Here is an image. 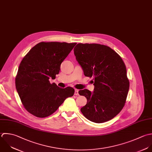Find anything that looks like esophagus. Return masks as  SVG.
Returning <instances> with one entry per match:
<instances>
[{
    "mask_svg": "<svg viewBox=\"0 0 152 152\" xmlns=\"http://www.w3.org/2000/svg\"><path fill=\"white\" fill-rule=\"evenodd\" d=\"M75 95H79V91H78L77 89H75Z\"/></svg>",
    "mask_w": 152,
    "mask_h": 152,
    "instance_id": "1",
    "label": "esophagus"
}]
</instances>
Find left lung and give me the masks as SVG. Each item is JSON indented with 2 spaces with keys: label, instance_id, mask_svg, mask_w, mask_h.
I'll return each instance as SVG.
<instances>
[{
  "label": "left lung",
  "instance_id": "left-lung-1",
  "mask_svg": "<svg viewBox=\"0 0 152 152\" xmlns=\"http://www.w3.org/2000/svg\"><path fill=\"white\" fill-rule=\"evenodd\" d=\"M74 54L85 76L94 80V91H79L87 99V104L80 109L82 113L96 123L113 119L123 108L129 90L127 69L121 57L110 47L98 44L79 43Z\"/></svg>",
  "mask_w": 152,
  "mask_h": 152
}]
</instances>
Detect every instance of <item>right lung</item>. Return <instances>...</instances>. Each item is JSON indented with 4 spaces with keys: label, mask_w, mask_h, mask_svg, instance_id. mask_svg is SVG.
I'll list each match as a JSON object with an SVG mask.
<instances>
[{
    "label": "right lung",
    "mask_w": 152,
    "mask_h": 152,
    "mask_svg": "<svg viewBox=\"0 0 152 152\" xmlns=\"http://www.w3.org/2000/svg\"><path fill=\"white\" fill-rule=\"evenodd\" d=\"M76 43L41 42L33 47L22 60L15 78V86L22 105L33 115L47 117L64 100L74 95L72 87L60 88L50 83L56 78L61 63Z\"/></svg>",
    "instance_id": "obj_1"
}]
</instances>
